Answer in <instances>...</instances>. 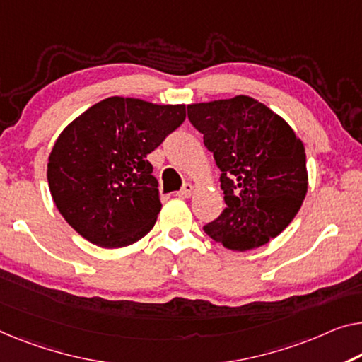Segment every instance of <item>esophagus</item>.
<instances>
[{
	"mask_svg": "<svg viewBox=\"0 0 362 362\" xmlns=\"http://www.w3.org/2000/svg\"><path fill=\"white\" fill-rule=\"evenodd\" d=\"M193 195V185L192 183H185V185L182 187V190L177 193V197L180 198H190Z\"/></svg>",
	"mask_w": 362,
	"mask_h": 362,
	"instance_id": "obj_1",
	"label": "esophagus"
}]
</instances>
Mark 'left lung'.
I'll return each instance as SVG.
<instances>
[{
	"label": "left lung",
	"instance_id": "1",
	"mask_svg": "<svg viewBox=\"0 0 362 362\" xmlns=\"http://www.w3.org/2000/svg\"><path fill=\"white\" fill-rule=\"evenodd\" d=\"M221 170L224 211L204 226L226 249L265 245L288 228L307 193L305 149L278 113L249 95L187 105Z\"/></svg>",
	"mask_w": 362,
	"mask_h": 362
}]
</instances>
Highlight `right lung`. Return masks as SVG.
Returning a JSON list of instances; mask_svg holds the SVG:
<instances>
[{
  "label": "right lung",
  "instance_id": "1",
  "mask_svg": "<svg viewBox=\"0 0 362 362\" xmlns=\"http://www.w3.org/2000/svg\"><path fill=\"white\" fill-rule=\"evenodd\" d=\"M185 120V105L107 97L69 123L48 156L47 179L66 223L105 249L146 235L160 211L148 154Z\"/></svg>",
  "mask_w": 362,
  "mask_h": 362
}]
</instances>
